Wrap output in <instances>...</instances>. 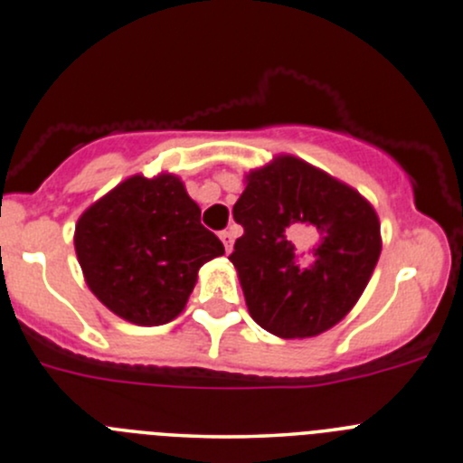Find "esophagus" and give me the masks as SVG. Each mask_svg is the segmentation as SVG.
<instances>
[{
	"mask_svg": "<svg viewBox=\"0 0 463 463\" xmlns=\"http://www.w3.org/2000/svg\"><path fill=\"white\" fill-rule=\"evenodd\" d=\"M221 241H222V245H225V251L230 253L232 247H233V232L232 230L221 232Z\"/></svg>",
	"mask_w": 463,
	"mask_h": 463,
	"instance_id": "1",
	"label": "esophagus"
}]
</instances>
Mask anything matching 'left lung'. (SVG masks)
<instances>
[{"mask_svg":"<svg viewBox=\"0 0 463 463\" xmlns=\"http://www.w3.org/2000/svg\"><path fill=\"white\" fill-rule=\"evenodd\" d=\"M242 225L232 251L249 315L282 339L339 324L381 256L373 207L350 185L295 157L247 176L233 205Z\"/></svg>","mask_w":463,"mask_h":463,"instance_id":"1","label":"left lung"}]
</instances>
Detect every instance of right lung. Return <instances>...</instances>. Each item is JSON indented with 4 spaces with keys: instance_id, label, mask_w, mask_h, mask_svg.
<instances>
[{
    "instance_id": "add662e5",
    "label": "right lung",
    "mask_w": 463,
    "mask_h": 463,
    "mask_svg": "<svg viewBox=\"0 0 463 463\" xmlns=\"http://www.w3.org/2000/svg\"><path fill=\"white\" fill-rule=\"evenodd\" d=\"M74 245L93 295L137 326L173 321L199 269L225 253L173 175L119 184L78 218Z\"/></svg>"
}]
</instances>
